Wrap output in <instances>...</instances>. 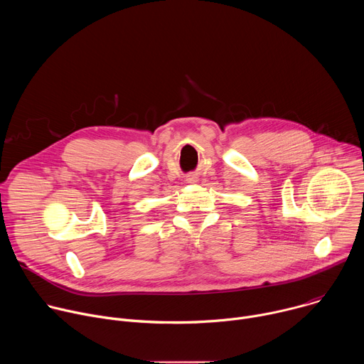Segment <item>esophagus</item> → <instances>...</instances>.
Segmentation results:
<instances>
[{
  "instance_id": "esophagus-1",
  "label": "esophagus",
  "mask_w": 364,
  "mask_h": 364,
  "mask_svg": "<svg viewBox=\"0 0 364 364\" xmlns=\"http://www.w3.org/2000/svg\"><path fill=\"white\" fill-rule=\"evenodd\" d=\"M186 180H187V183H191V184L198 181V178H197V176H196V174H190V176H187V178H186Z\"/></svg>"
}]
</instances>
